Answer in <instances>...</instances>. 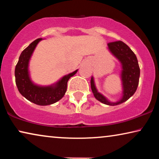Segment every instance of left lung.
Listing matches in <instances>:
<instances>
[{"label": "left lung", "instance_id": "left-lung-1", "mask_svg": "<svg viewBox=\"0 0 159 159\" xmlns=\"http://www.w3.org/2000/svg\"><path fill=\"white\" fill-rule=\"evenodd\" d=\"M107 45L108 51L121 64L120 77L122 88L121 96L116 101H109L107 98L98 92L93 76L91 77L90 85L93 95L98 101L106 105L116 106L127 101L135 93L140 78V67L135 54L122 41L109 43Z\"/></svg>", "mask_w": 159, "mask_h": 159}]
</instances>
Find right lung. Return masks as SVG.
<instances>
[{"label":"right lung","mask_w":159,"mask_h":159,"mask_svg":"<svg viewBox=\"0 0 159 159\" xmlns=\"http://www.w3.org/2000/svg\"><path fill=\"white\" fill-rule=\"evenodd\" d=\"M42 40V38L37 39L21 52L15 68V79L17 88L22 96L37 105L48 106L56 103L64 97L66 92L67 82L77 72L78 69L64 75L50 85L34 83L30 77V61L34 49Z\"/></svg>","instance_id":"right-lung-1"}]
</instances>
